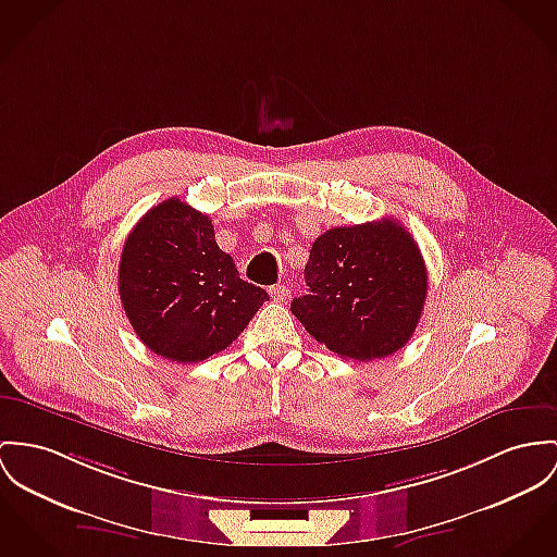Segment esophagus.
<instances>
[{
    "label": "esophagus",
    "mask_w": 557,
    "mask_h": 557,
    "mask_svg": "<svg viewBox=\"0 0 557 557\" xmlns=\"http://www.w3.org/2000/svg\"><path fill=\"white\" fill-rule=\"evenodd\" d=\"M269 295H271V299L277 300V302H284V300L288 299L290 290H288V286L277 284V286H271V288H269Z\"/></svg>",
    "instance_id": "34e87169"
}]
</instances>
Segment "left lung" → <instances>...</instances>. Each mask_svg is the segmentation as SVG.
I'll list each match as a JSON object with an SVG mask.
<instances>
[{
  "label": "left lung",
  "mask_w": 557,
  "mask_h": 557,
  "mask_svg": "<svg viewBox=\"0 0 557 557\" xmlns=\"http://www.w3.org/2000/svg\"><path fill=\"white\" fill-rule=\"evenodd\" d=\"M305 282L309 290L293 300V313L315 342L358 362L385 358L409 342L429 293L422 252L394 218L320 235Z\"/></svg>",
  "instance_id": "8db88e82"
}]
</instances>
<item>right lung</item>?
Here are the masks:
<instances>
[{
  "label": "right lung",
  "instance_id": "add662e5",
  "mask_svg": "<svg viewBox=\"0 0 557 557\" xmlns=\"http://www.w3.org/2000/svg\"><path fill=\"white\" fill-rule=\"evenodd\" d=\"M119 293L141 343L173 362H201L239 337L269 295L239 277L212 220L172 197L133 226Z\"/></svg>",
  "mask_w": 557,
  "mask_h": 557
}]
</instances>
